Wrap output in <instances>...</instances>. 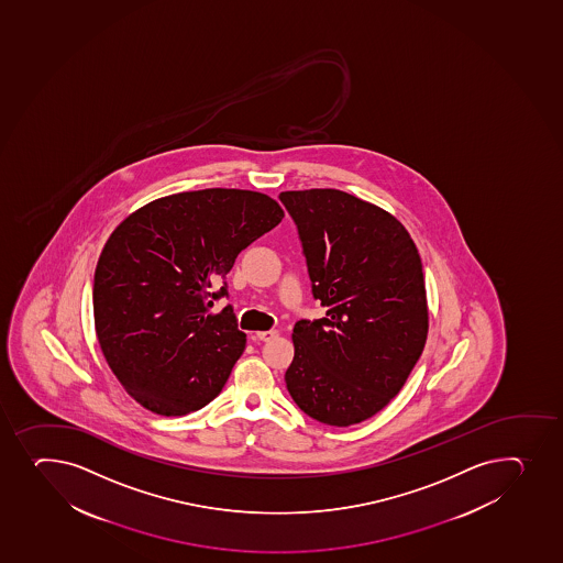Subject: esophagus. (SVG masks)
<instances>
[{"label":"esophagus","instance_id":"34e87169","mask_svg":"<svg viewBox=\"0 0 563 563\" xmlns=\"http://www.w3.org/2000/svg\"><path fill=\"white\" fill-rule=\"evenodd\" d=\"M278 332L277 331H262L256 332V338L261 340V342H269V340H273V338H277Z\"/></svg>","mask_w":563,"mask_h":563}]
</instances>
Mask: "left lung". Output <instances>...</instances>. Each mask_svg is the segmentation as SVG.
<instances>
[{
    "mask_svg": "<svg viewBox=\"0 0 563 563\" xmlns=\"http://www.w3.org/2000/svg\"><path fill=\"white\" fill-rule=\"evenodd\" d=\"M325 318L294 327L286 388L319 423L380 412L423 353L429 308L418 247L400 221L334 188L280 191Z\"/></svg>",
    "mask_w": 563,
    "mask_h": 563,
    "instance_id": "obj_1",
    "label": "left lung"
}]
</instances>
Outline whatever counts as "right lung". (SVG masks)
I'll use <instances>...</instances> for the list:
<instances>
[{"mask_svg":"<svg viewBox=\"0 0 563 563\" xmlns=\"http://www.w3.org/2000/svg\"><path fill=\"white\" fill-rule=\"evenodd\" d=\"M283 218L266 194L207 188L151 201L114 229L93 275V321L107 364L136 402L169 418L220 395L245 334L231 305L209 308L227 296L236 256Z\"/></svg>","mask_w":563,"mask_h":563,"instance_id":"right-lung-1","label":"right lung"}]
</instances>
